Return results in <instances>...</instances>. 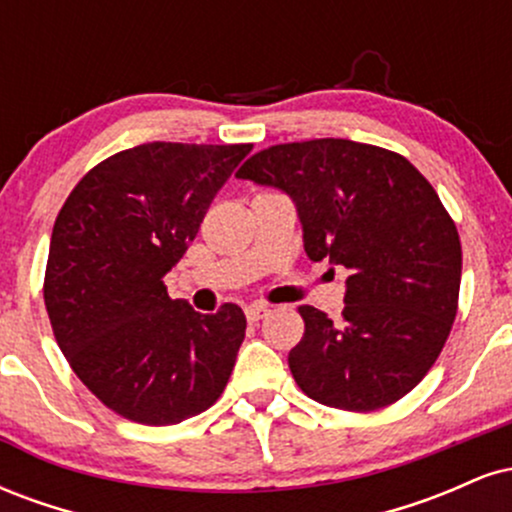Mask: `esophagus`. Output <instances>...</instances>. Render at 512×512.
I'll return each instance as SVG.
<instances>
[{
	"label": "esophagus",
	"mask_w": 512,
	"mask_h": 512,
	"mask_svg": "<svg viewBox=\"0 0 512 512\" xmlns=\"http://www.w3.org/2000/svg\"><path fill=\"white\" fill-rule=\"evenodd\" d=\"M267 313H269V308H267V305H262V303H252V305H248V308H245V317H248L250 322H260Z\"/></svg>",
	"instance_id": "34e87169"
}]
</instances>
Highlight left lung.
Instances as JSON below:
<instances>
[{
  "mask_svg": "<svg viewBox=\"0 0 512 512\" xmlns=\"http://www.w3.org/2000/svg\"><path fill=\"white\" fill-rule=\"evenodd\" d=\"M240 180L291 197L313 262L349 269L339 320L301 305L303 339L289 368L315 402L373 411L397 402L431 370L460 296L457 228L404 156L349 139L276 144Z\"/></svg>",
  "mask_w": 512,
  "mask_h": 512,
  "instance_id": "obj_1",
  "label": "left lung"
}]
</instances>
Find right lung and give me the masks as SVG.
Listing matches in <instances>:
<instances>
[{
  "instance_id": "add662e5",
  "label": "right lung",
  "mask_w": 512,
  "mask_h": 512,
  "mask_svg": "<svg viewBox=\"0 0 512 512\" xmlns=\"http://www.w3.org/2000/svg\"><path fill=\"white\" fill-rule=\"evenodd\" d=\"M252 144L151 142L88 170L57 214L45 308L69 366L108 409L180 424L221 397L245 339L238 305L202 315L163 276Z\"/></svg>"
}]
</instances>
